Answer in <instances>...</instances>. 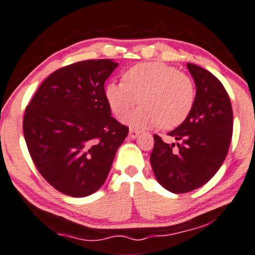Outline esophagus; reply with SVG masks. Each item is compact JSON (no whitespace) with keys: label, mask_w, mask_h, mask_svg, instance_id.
I'll return each instance as SVG.
<instances>
[{"label":"esophagus","mask_w":255,"mask_h":255,"mask_svg":"<svg viewBox=\"0 0 255 255\" xmlns=\"http://www.w3.org/2000/svg\"><path fill=\"white\" fill-rule=\"evenodd\" d=\"M139 134H140V132H139V130H136V129H134V128H130V129H129V136L132 139H135L136 136L139 135Z\"/></svg>","instance_id":"obj_1"}]
</instances>
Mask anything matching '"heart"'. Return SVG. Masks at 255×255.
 I'll return each instance as SVG.
<instances>
[{"label":"heart","mask_w":255,"mask_h":255,"mask_svg":"<svg viewBox=\"0 0 255 255\" xmlns=\"http://www.w3.org/2000/svg\"><path fill=\"white\" fill-rule=\"evenodd\" d=\"M105 98L111 111L120 119L127 116L139 103L127 122L135 128L177 127L191 113L195 86L187 75L164 63H141L125 72L122 81H111L105 87Z\"/></svg>","instance_id":"heart-1"}]
</instances>
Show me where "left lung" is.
<instances>
[{
    "mask_svg": "<svg viewBox=\"0 0 255 255\" xmlns=\"http://www.w3.org/2000/svg\"><path fill=\"white\" fill-rule=\"evenodd\" d=\"M187 69L196 85L191 113L168 133L177 144L153 135L150 156L157 181L174 194L192 191L213 178L228 155L234 126L230 98L222 82L195 64L187 63Z\"/></svg>",
    "mask_w": 255,
    "mask_h": 255,
    "instance_id": "1",
    "label": "left lung"
}]
</instances>
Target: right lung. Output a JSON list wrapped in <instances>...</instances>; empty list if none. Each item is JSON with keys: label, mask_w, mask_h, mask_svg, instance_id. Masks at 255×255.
Segmentation results:
<instances>
[{"label": "right lung", "mask_w": 255, "mask_h": 255, "mask_svg": "<svg viewBox=\"0 0 255 255\" xmlns=\"http://www.w3.org/2000/svg\"><path fill=\"white\" fill-rule=\"evenodd\" d=\"M119 64L85 60L50 74L25 109L23 130L41 175L61 194L102 187L128 127L111 116L104 83Z\"/></svg>", "instance_id": "1"}]
</instances>
